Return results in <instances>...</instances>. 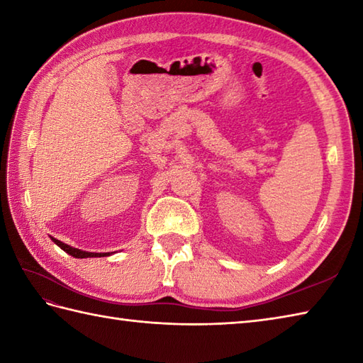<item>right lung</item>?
<instances>
[{
  "mask_svg": "<svg viewBox=\"0 0 363 363\" xmlns=\"http://www.w3.org/2000/svg\"><path fill=\"white\" fill-rule=\"evenodd\" d=\"M56 242V240H54ZM60 248H64L65 251H68L70 254H73V256H76V257H89V256H96V254H90V252H82V251H79V250H73V248H68L67 245H62L60 242H56ZM99 256H101V254H99Z\"/></svg>",
  "mask_w": 363,
  "mask_h": 363,
  "instance_id": "add662e5",
  "label": "right lung"
}]
</instances>
